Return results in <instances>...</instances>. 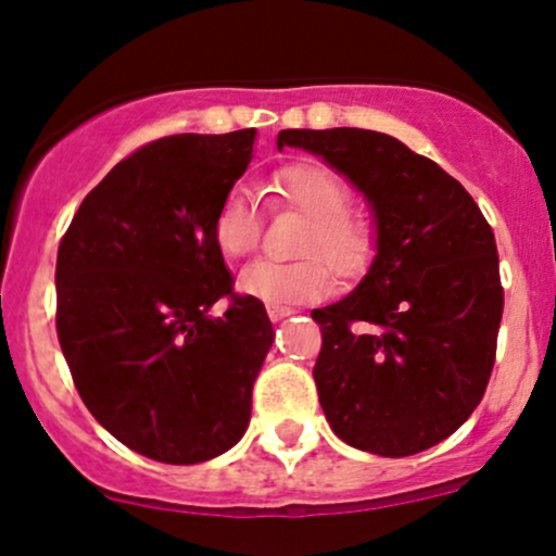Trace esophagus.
Here are the masks:
<instances>
[{"label": "esophagus", "mask_w": 556, "mask_h": 556, "mask_svg": "<svg viewBox=\"0 0 556 556\" xmlns=\"http://www.w3.org/2000/svg\"><path fill=\"white\" fill-rule=\"evenodd\" d=\"M266 312H268V317H271V323H279V319L290 317V314H293V308H288V306H274V303H268Z\"/></svg>", "instance_id": "1"}]
</instances>
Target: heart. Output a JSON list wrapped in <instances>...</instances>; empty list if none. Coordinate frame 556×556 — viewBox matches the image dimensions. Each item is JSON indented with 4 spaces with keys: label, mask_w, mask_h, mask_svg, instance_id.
<instances>
[{
    "label": "heart",
    "mask_w": 556,
    "mask_h": 556,
    "mask_svg": "<svg viewBox=\"0 0 556 556\" xmlns=\"http://www.w3.org/2000/svg\"><path fill=\"white\" fill-rule=\"evenodd\" d=\"M274 204L306 215L298 253L301 261H255L239 274V290L258 301L312 303L336 288L338 277L354 279L370 268L378 250L376 224L352 204V186L332 167L295 162L274 175ZM263 220L255 197L231 189L213 220V242L226 258H242L261 242Z\"/></svg>",
    "instance_id": "heart-1"
}]
</instances>
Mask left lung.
<instances>
[{"instance_id":"obj_1","label":"left lung","mask_w":556,"mask_h":556,"mask_svg":"<svg viewBox=\"0 0 556 556\" xmlns=\"http://www.w3.org/2000/svg\"><path fill=\"white\" fill-rule=\"evenodd\" d=\"M372 204L378 255L352 295L314 308L319 405L346 445L405 458L475 413L495 365L504 288L469 191L402 140L359 127L282 130Z\"/></svg>"}]
</instances>
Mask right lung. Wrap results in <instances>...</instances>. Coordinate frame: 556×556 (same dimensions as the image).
<instances>
[{"instance_id": "1", "label": "right lung", "mask_w": 556, "mask_h": 556, "mask_svg": "<svg viewBox=\"0 0 556 556\" xmlns=\"http://www.w3.org/2000/svg\"><path fill=\"white\" fill-rule=\"evenodd\" d=\"M255 130L140 146L79 204L58 248L55 330L81 402L122 445L189 466L239 442L274 330L233 293L213 220ZM220 296L230 306L210 318Z\"/></svg>"}]
</instances>
